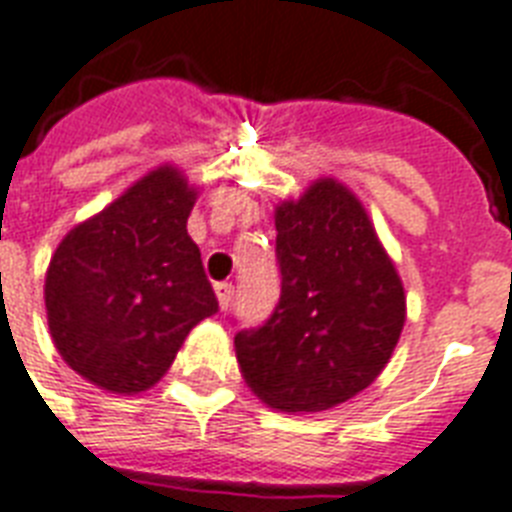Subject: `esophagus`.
Wrapping results in <instances>:
<instances>
[{
	"label": "esophagus",
	"mask_w": 512,
	"mask_h": 512,
	"mask_svg": "<svg viewBox=\"0 0 512 512\" xmlns=\"http://www.w3.org/2000/svg\"><path fill=\"white\" fill-rule=\"evenodd\" d=\"M215 295H217V305H220V308H228V305H231V300H233V284L231 281H220V284H215Z\"/></svg>",
	"instance_id": "34e87169"
}]
</instances>
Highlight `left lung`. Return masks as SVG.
I'll use <instances>...</instances> for the list:
<instances>
[{"mask_svg": "<svg viewBox=\"0 0 512 512\" xmlns=\"http://www.w3.org/2000/svg\"><path fill=\"white\" fill-rule=\"evenodd\" d=\"M273 217L279 305L236 335V361L271 409L327 412L388 366L406 321L404 284L361 199L335 177L279 201Z\"/></svg>", "mask_w": 512, "mask_h": 512, "instance_id": "8db88e82", "label": "left lung"}]
</instances>
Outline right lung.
Returning a JSON list of instances; mask_svg holds the SVG:
<instances>
[{
	"label": "right lung",
	"instance_id": "obj_1",
	"mask_svg": "<svg viewBox=\"0 0 512 512\" xmlns=\"http://www.w3.org/2000/svg\"><path fill=\"white\" fill-rule=\"evenodd\" d=\"M199 188L162 164L63 236L44 276L47 327L84 380L119 396L154 388L215 292L188 236Z\"/></svg>",
	"mask_w": 512,
	"mask_h": 512
}]
</instances>
